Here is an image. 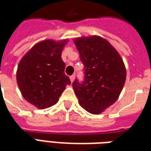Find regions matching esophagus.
Here are the masks:
<instances>
[{"mask_svg":"<svg viewBox=\"0 0 151 151\" xmlns=\"http://www.w3.org/2000/svg\"><path fill=\"white\" fill-rule=\"evenodd\" d=\"M70 81H71V82H73V81H74V79H75V75H72V76H70Z\"/></svg>","mask_w":151,"mask_h":151,"instance_id":"esophagus-1","label":"esophagus"}]
</instances>
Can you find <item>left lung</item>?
Here are the masks:
<instances>
[{
  "instance_id": "left-lung-1",
  "label": "left lung",
  "mask_w": 151,
  "mask_h": 151,
  "mask_svg": "<svg viewBox=\"0 0 151 151\" xmlns=\"http://www.w3.org/2000/svg\"><path fill=\"white\" fill-rule=\"evenodd\" d=\"M84 78L73 82L80 105L91 114H99L113 104L124 85L126 70L117 51L99 36L74 40Z\"/></svg>"
}]
</instances>
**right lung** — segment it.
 Segmentation results:
<instances>
[{
    "instance_id": "right-lung-1",
    "label": "right lung",
    "mask_w": 151,
    "mask_h": 151,
    "mask_svg": "<svg viewBox=\"0 0 151 151\" xmlns=\"http://www.w3.org/2000/svg\"><path fill=\"white\" fill-rule=\"evenodd\" d=\"M67 40H47L35 44L18 65L17 82L23 98L36 108H49L71 82L65 74L61 52Z\"/></svg>"
}]
</instances>
